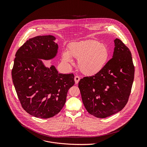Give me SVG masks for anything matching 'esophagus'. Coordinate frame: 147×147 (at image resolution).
I'll list each match as a JSON object with an SVG mask.
<instances>
[{"mask_svg": "<svg viewBox=\"0 0 147 147\" xmlns=\"http://www.w3.org/2000/svg\"><path fill=\"white\" fill-rule=\"evenodd\" d=\"M80 79V77H79V76H76L75 77V79H74V80H75V84H78V83H79V82Z\"/></svg>", "mask_w": 147, "mask_h": 147, "instance_id": "1", "label": "esophagus"}]
</instances>
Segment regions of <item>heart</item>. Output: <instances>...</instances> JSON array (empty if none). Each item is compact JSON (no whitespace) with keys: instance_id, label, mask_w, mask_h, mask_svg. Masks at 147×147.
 I'll use <instances>...</instances> for the list:
<instances>
[{"instance_id":"b5f03b06","label":"heart","mask_w":147,"mask_h":147,"mask_svg":"<svg viewBox=\"0 0 147 147\" xmlns=\"http://www.w3.org/2000/svg\"><path fill=\"white\" fill-rule=\"evenodd\" d=\"M109 56L110 51L105 44L90 40L71 44L68 51H63L62 59L69 64L74 63L72 57L78 59L80 71L86 75H94L104 68Z\"/></svg>"}]
</instances>
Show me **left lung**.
<instances>
[{
  "label": "left lung",
  "instance_id": "left-lung-1",
  "mask_svg": "<svg viewBox=\"0 0 147 147\" xmlns=\"http://www.w3.org/2000/svg\"><path fill=\"white\" fill-rule=\"evenodd\" d=\"M113 58L98 74L80 79L79 88L87 111L100 118L123 109L131 93L135 67L129 49L119 39L114 41Z\"/></svg>",
  "mask_w": 147,
  "mask_h": 147
}]
</instances>
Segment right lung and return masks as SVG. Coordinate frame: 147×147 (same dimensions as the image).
Masks as SVG:
<instances>
[{"instance_id":"1","label":"right lung","mask_w":147,"mask_h":147,"mask_svg":"<svg viewBox=\"0 0 147 147\" xmlns=\"http://www.w3.org/2000/svg\"><path fill=\"white\" fill-rule=\"evenodd\" d=\"M51 35L27 40L17 51L12 70V81L22 108L31 115L50 118L65 103L68 89L75 84L73 74L58 73L55 67H47L41 59L54 58L58 50Z\"/></svg>"}]
</instances>
